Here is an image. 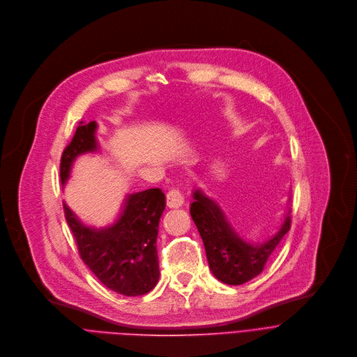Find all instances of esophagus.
Here are the masks:
<instances>
[{
	"instance_id": "obj_1",
	"label": "esophagus",
	"mask_w": 357,
	"mask_h": 357,
	"mask_svg": "<svg viewBox=\"0 0 357 357\" xmlns=\"http://www.w3.org/2000/svg\"><path fill=\"white\" fill-rule=\"evenodd\" d=\"M184 202V195L178 188H172L167 192V205L169 208H178Z\"/></svg>"
}]
</instances>
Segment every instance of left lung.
<instances>
[{
	"label": "left lung",
	"instance_id": "8db88e82",
	"mask_svg": "<svg viewBox=\"0 0 357 357\" xmlns=\"http://www.w3.org/2000/svg\"><path fill=\"white\" fill-rule=\"evenodd\" d=\"M190 213L202 238L212 274L229 286H241L260 274L291 227L289 212L270 239L257 245L248 243L228 224L220 205L199 190L194 191Z\"/></svg>",
	"mask_w": 357,
	"mask_h": 357
}]
</instances>
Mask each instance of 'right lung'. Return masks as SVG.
Returning a JSON list of instances; mask_svg holds the SVG:
<instances>
[{
  "label": "right lung",
  "mask_w": 357,
  "mask_h": 357,
  "mask_svg": "<svg viewBox=\"0 0 357 357\" xmlns=\"http://www.w3.org/2000/svg\"><path fill=\"white\" fill-rule=\"evenodd\" d=\"M97 123L80 122L60 162L61 184L70 176L75 159L97 151ZM166 206L160 188H149L126 197L118 221L107 228L94 229L83 225L71 209L63 204L66 221L73 234L80 257L109 290L136 297L153 290L158 284L159 257L158 229Z\"/></svg>",
  "instance_id": "add662e5"
}]
</instances>
